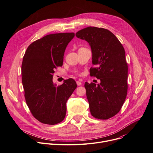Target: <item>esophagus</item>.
I'll return each mask as SVG.
<instances>
[{
	"label": "esophagus",
	"instance_id": "esophagus-1",
	"mask_svg": "<svg viewBox=\"0 0 153 153\" xmlns=\"http://www.w3.org/2000/svg\"><path fill=\"white\" fill-rule=\"evenodd\" d=\"M76 84L78 86H81L82 85V83H81V81L80 80H78V81H76Z\"/></svg>",
	"mask_w": 153,
	"mask_h": 153
}]
</instances>
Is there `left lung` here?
Instances as JSON below:
<instances>
[{
    "instance_id": "obj_1",
    "label": "left lung",
    "mask_w": 153,
    "mask_h": 153,
    "mask_svg": "<svg viewBox=\"0 0 153 153\" xmlns=\"http://www.w3.org/2000/svg\"><path fill=\"white\" fill-rule=\"evenodd\" d=\"M76 36L90 45L92 62L96 66L90 69V75L100 80L97 85L85 84L91 113L97 119H109L120 111L127 96L128 66L124 47L103 28L88 27Z\"/></svg>"
}]
</instances>
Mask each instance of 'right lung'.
<instances>
[{
  "label": "right lung",
  "instance_id": "add662e5",
  "mask_svg": "<svg viewBox=\"0 0 153 153\" xmlns=\"http://www.w3.org/2000/svg\"><path fill=\"white\" fill-rule=\"evenodd\" d=\"M75 33L47 35L32 43L23 57L22 83L27 106L40 122L54 125L65 118L66 102L77 85L72 78L56 86L53 74L62 66L64 52Z\"/></svg>",
  "mask_w": 153,
  "mask_h": 153
}]
</instances>
